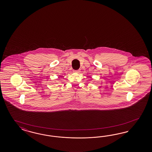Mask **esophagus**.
I'll list each match as a JSON object with an SVG mask.
<instances>
[{
    "mask_svg": "<svg viewBox=\"0 0 152 152\" xmlns=\"http://www.w3.org/2000/svg\"><path fill=\"white\" fill-rule=\"evenodd\" d=\"M80 70H77V71H75V73H76V74H78V73H80Z\"/></svg>",
    "mask_w": 152,
    "mask_h": 152,
    "instance_id": "obj_1",
    "label": "esophagus"
}]
</instances>
